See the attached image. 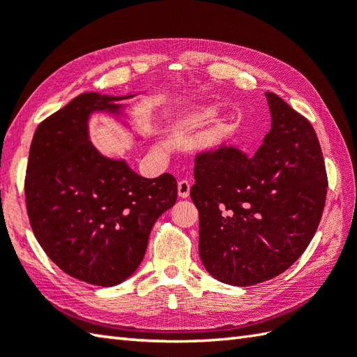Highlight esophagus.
I'll list each match as a JSON object with an SVG mask.
<instances>
[{
	"instance_id": "34e87169",
	"label": "esophagus",
	"mask_w": 357,
	"mask_h": 357,
	"mask_svg": "<svg viewBox=\"0 0 357 357\" xmlns=\"http://www.w3.org/2000/svg\"><path fill=\"white\" fill-rule=\"evenodd\" d=\"M178 193L181 198H187L190 195V183L187 179H183L178 183Z\"/></svg>"
}]
</instances>
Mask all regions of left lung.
<instances>
[{
    "label": "left lung",
    "mask_w": 357,
    "mask_h": 357,
    "mask_svg": "<svg viewBox=\"0 0 357 357\" xmlns=\"http://www.w3.org/2000/svg\"><path fill=\"white\" fill-rule=\"evenodd\" d=\"M271 130L253 156L221 144L195 156L190 196L211 276L247 287L299 259L321 222L328 178L310 121L267 92Z\"/></svg>",
    "instance_id": "1"
}]
</instances>
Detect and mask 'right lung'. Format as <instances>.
I'll return each instance as SVG.
<instances>
[{
  "label": "right lung",
  "instance_id": "1",
  "mask_svg": "<svg viewBox=\"0 0 357 357\" xmlns=\"http://www.w3.org/2000/svg\"><path fill=\"white\" fill-rule=\"evenodd\" d=\"M127 96L82 93L36 127L24 179L35 238L67 275L112 287L138 268L156 219L174 206L173 174L146 179L90 144L95 110L118 112Z\"/></svg>",
  "mask_w": 357,
  "mask_h": 357
}]
</instances>
